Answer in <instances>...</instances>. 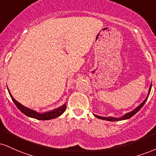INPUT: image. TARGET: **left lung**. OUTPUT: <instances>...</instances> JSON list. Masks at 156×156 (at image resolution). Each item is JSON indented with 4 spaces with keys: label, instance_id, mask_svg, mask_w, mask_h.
<instances>
[{
    "label": "left lung",
    "instance_id": "left-lung-1",
    "mask_svg": "<svg viewBox=\"0 0 156 156\" xmlns=\"http://www.w3.org/2000/svg\"><path fill=\"white\" fill-rule=\"evenodd\" d=\"M151 87H152V83L151 84V86H150V88H149V91H148V94L147 95V97H146V98L144 99V100L142 102L141 104L140 105H138L136 107V108H134V110H132V111L129 112H127V113H126L123 115V116H121V117H119V118H115V117H112V116H108V117H103V116H100V115H95V114H93L95 116V117H97V119H102V120H106V121H123V120H126V119H130L131 117H132L133 115H134L139 110H140L142 108V106L144 105V103L146 102V101H147V99L148 98V97H149L150 95V93H151Z\"/></svg>",
    "mask_w": 156,
    "mask_h": 156
}]
</instances>
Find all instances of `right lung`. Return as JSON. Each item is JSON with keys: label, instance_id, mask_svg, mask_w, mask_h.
<instances>
[{"label": "right lung", "instance_id": "right-lung-1", "mask_svg": "<svg viewBox=\"0 0 156 156\" xmlns=\"http://www.w3.org/2000/svg\"><path fill=\"white\" fill-rule=\"evenodd\" d=\"M7 89H8L9 95H10V97H12V101L14 102L15 105L17 107V108L22 112V113H24V115L28 116V117L33 118V119H35L37 120H51V119H56V118L59 117V115H61L62 114H63V112L65 111V110H66L67 105L65 103V104L62 105V106L59 107V108L53 109V110H49V111L39 112L36 111V110H33V109L29 108H27V107L24 106L23 105L21 104V103H20L18 101H16V99L13 97L10 91H9L8 87H7Z\"/></svg>", "mask_w": 156, "mask_h": 156}]
</instances>
